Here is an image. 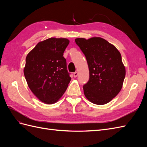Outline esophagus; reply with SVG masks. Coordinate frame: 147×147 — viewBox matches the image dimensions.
Returning a JSON list of instances; mask_svg holds the SVG:
<instances>
[{"mask_svg": "<svg viewBox=\"0 0 147 147\" xmlns=\"http://www.w3.org/2000/svg\"><path fill=\"white\" fill-rule=\"evenodd\" d=\"M77 75H78V72H75L74 73V77H77Z\"/></svg>", "mask_w": 147, "mask_h": 147, "instance_id": "obj_1", "label": "esophagus"}]
</instances>
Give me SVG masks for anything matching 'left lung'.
<instances>
[{
    "label": "left lung",
    "mask_w": 147,
    "mask_h": 147,
    "mask_svg": "<svg viewBox=\"0 0 147 147\" xmlns=\"http://www.w3.org/2000/svg\"><path fill=\"white\" fill-rule=\"evenodd\" d=\"M75 43L85 56L90 79L83 86L86 99L97 105L109 103L121 91L126 69L119 51L100 37L77 38Z\"/></svg>",
    "instance_id": "obj_1"
}]
</instances>
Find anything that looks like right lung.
I'll return each instance as SVG.
<instances>
[{
  "mask_svg": "<svg viewBox=\"0 0 147 147\" xmlns=\"http://www.w3.org/2000/svg\"><path fill=\"white\" fill-rule=\"evenodd\" d=\"M69 43L64 38H48L38 42L26 56L24 74L28 85L45 104L58 101L70 82L63 56Z\"/></svg>",
  "mask_w": 147,
  "mask_h": 147,
  "instance_id": "1",
  "label": "right lung"
}]
</instances>
